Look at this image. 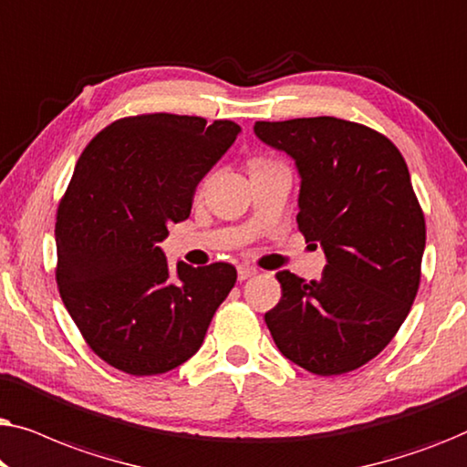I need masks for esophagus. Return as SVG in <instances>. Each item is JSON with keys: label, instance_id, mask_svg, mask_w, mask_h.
<instances>
[{"label": "esophagus", "instance_id": "esophagus-1", "mask_svg": "<svg viewBox=\"0 0 467 467\" xmlns=\"http://www.w3.org/2000/svg\"><path fill=\"white\" fill-rule=\"evenodd\" d=\"M254 274H257V270H254V267H248V265H240L238 267V280H240V283H242V280L253 278Z\"/></svg>", "mask_w": 467, "mask_h": 467}]
</instances>
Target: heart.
<instances>
[{
    "mask_svg": "<svg viewBox=\"0 0 467 467\" xmlns=\"http://www.w3.org/2000/svg\"><path fill=\"white\" fill-rule=\"evenodd\" d=\"M261 163H267V161H264V159H254V161L251 163V168H253V165H261Z\"/></svg>",
    "mask_w": 467,
    "mask_h": 467,
    "instance_id": "obj_1",
    "label": "heart"
}]
</instances>
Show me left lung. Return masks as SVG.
I'll return each instance as SVG.
<instances>
[{
  "label": "left lung",
  "mask_w": 467,
  "mask_h": 467,
  "mask_svg": "<svg viewBox=\"0 0 467 467\" xmlns=\"http://www.w3.org/2000/svg\"><path fill=\"white\" fill-rule=\"evenodd\" d=\"M254 136L296 161L297 227L327 259L310 283L276 274L283 297L267 329L299 368L353 372L393 340L417 297L425 216L410 171L391 140L336 117L259 120Z\"/></svg>",
  "instance_id": "left-lung-1"
}]
</instances>
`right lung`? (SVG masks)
<instances>
[{
	"mask_svg": "<svg viewBox=\"0 0 467 467\" xmlns=\"http://www.w3.org/2000/svg\"><path fill=\"white\" fill-rule=\"evenodd\" d=\"M240 131L234 120L140 114L101 130L76 163L57 210V285L93 353L120 372L155 376L191 359L234 289L232 264L178 261L170 272L159 242Z\"/></svg>",
	"mask_w": 467,
	"mask_h": 467,
	"instance_id": "right-lung-1",
	"label": "right lung"
}]
</instances>
